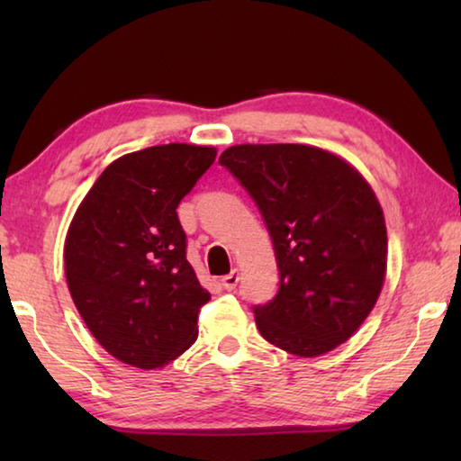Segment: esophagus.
I'll use <instances>...</instances> for the list:
<instances>
[{"label": "esophagus", "instance_id": "34e87169", "mask_svg": "<svg viewBox=\"0 0 461 461\" xmlns=\"http://www.w3.org/2000/svg\"><path fill=\"white\" fill-rule=\"evenodd\" d=\"M238 280H240V272L233 268L230 275H225L223 278H221V286L225 288V291H233V288L238 286Z\"/></svg>", "mask_w": 461, "mask_h": 461}]
</instances>
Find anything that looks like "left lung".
Segmentation results:
<instances>
[{
  "label": "left lung",
  "mask_w": 461,
  "mask_h": 461,
  "mask_svg": "<svg viewBox=\"0 0 461 461\" xmlns=\"http://www.w3.org/2000/svg\"><path fill=\"white\" fill-rule=\"evenodd\" d=\"M220 165L244 186L267 223L278 291L254 305L272 346L301 357L352 338L378 301L386 225L370 185L346 160L303 144H240Z\"/></svg>",
  "instance_id": "8db88e82"
}]
</instances>
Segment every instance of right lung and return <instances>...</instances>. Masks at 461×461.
I'll return each mask as SVG.
<instances>
[{
  "instance_id": "obj_1",
  "label": "right lung",
  "mask_w": 461,
  "mask_h": 461,
  "mask_svg": "<svg viewBox=\"0 0 461 461\" xmlns=\"http://www.w3.org/2000/svg\"><path fill=\"white\" fill-rule=\"evenodd\" d=\"M215 148L162 144L113 160L77 209L65 241L67 285L83 321L120 362L154 370L197 339L212 299L186 260L176 207Z\"/></svg>"
}]
</instances>
